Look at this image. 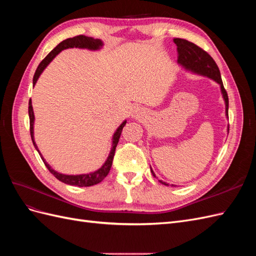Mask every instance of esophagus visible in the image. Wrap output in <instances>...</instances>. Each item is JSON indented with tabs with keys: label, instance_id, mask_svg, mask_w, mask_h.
<instances>
[{
	"label": "esophagus",
	"instance_id": "esophagus-1",
	"mask_svg": "<svg viewBox=\"0 0 256 256\" xmlns=\"http://www.w3.org/2000/svg\"><path fill=\"white\" fill-rule=\"evenodd\" d=\"M141 111H142V110H138H138L136 111V115H138H138H142L143 112H141Z\"/></svg>",
	"mask_w": 256,
	"mask_h": 256
}]
</instances>
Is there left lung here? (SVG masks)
Instances as JSON below:
<instances>
[{
  "mask_svg": "<svg viewBox=\"0 0 256 256\" xmlns=\"http://www.w3.org/2000/svg\"><path fill=\"white\" fill-rule=\"evenodd\" d=\"M174 42L177 46V62L180 65H182L186 69L198 74L207 76L208 78L214 80L216 83L220 84L221 92L224 100H226V116L228 118V92L223 86V82L221 79V74L218 66H216V62L214 58L209 56V54L200 48L198 46L193 44L191 42H188L186 40H182V38H174ZM152 174L154 176V173L150 168ZM156 177V176H154ZM161 184H166V182L159 180ZM168 186V184H166Z\"/></svg>",
  "mask_w": 256,
  "mask_h": 256,
  "instance_id": "obj_1",
  "label": "left lung"
}]
</instances>
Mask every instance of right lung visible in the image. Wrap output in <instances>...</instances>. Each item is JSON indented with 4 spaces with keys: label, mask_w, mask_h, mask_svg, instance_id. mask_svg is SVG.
Here are the masks:
<instances>
[{
    "label": "right lung",
    "mask_w": 256,
    "mask_h": 256,
    "mask_svg": "<svg viewBox=\"0 0 256 256\" xmlns=\"http://www.w3.org/2000/svg\"><path fill=\"white\" fill-rule=\"evenodd\" d=\"M102 46V42L100 40H94L92 37H86L84 35H78L74 36L72 38H67V40H63L62 42H60L56 48H54L47 56H46L42 62L40 64L38 65L34 78H33V84L35 85L37 79L40 78V74L42 72L44 69L47 67V65L50 63V62L56 58V56L64 49H68V48H86L90 50H98L100 47ZM28 116H30V138H32L33 144L35 146V148L37 150V146L34 142V112H33V106H32V102H28ZM126 125V120L124 122L122 125L116 130V132L113 136V145H112V150L110 152L109 157H108L106 161L104 162V164L100 168L99 170H97L96 172L94 173H90V174H82V175H64V174H60L58 172L54 171L53 168H51V166L46 162V160L44 159V157L40 154V150H37V152H40V157L44 161V166H47V168L50 171V173H52L54 175V177L58 178V180L62 182H65L67 184H72V186H78V187H90V186H94L98 182H100L102 180H104V177L109 174L110 168L112 166V162H113V158H114V154H115V148L118 146V143L120 141V134L122 130L124 128V126Z\"/></svg>",
    "instance_id": "1"
}]
</instances>
